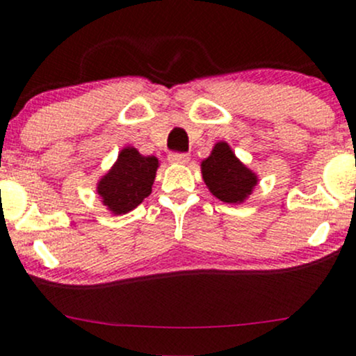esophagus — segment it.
Returning <instances> with one entry per match:
<instances>
[{
    "label": "esophagus",
    "instance_id": "obj_1",
    "mask_svg": "<svg viewBox=\"0 0 356 356\" xmlns=\"http://www.w3.org/2000/svg\"><path fill=\"white\" fill-rule=\"evenodd\" d=\"M169 162L170 163H187L189 162V155L187 154H170Z\"/></svg>",
    "mask_w": 356,
    "mask_h": 356
}]
</instances>
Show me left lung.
I'll return each mask as SVG.
<instances>
[{"label":"left lung","mask_w":356,"mask_h":356,"mask_svg":"<svg viewBox=\"0 0 356 356\" xmlns=\"http://www.w3.org/2000/svg\"><path fill=\"white\" fill-rule=\"evenodd\" d=\"M201 174L209 193L228 204L245 202L259 184V175L236 157L226 142H218L209 157L202 160Z\"/></svg>","instance_id":"1"}]
</instances>
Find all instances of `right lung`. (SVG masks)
<instances>
[{
    "label": "right lung",
    "mask_w": 356,
    "mask_h": 356,
    "mask_svg": "<svg viewBox=\"0 0 356 356\" xmlns=\"http://www.w3.org/2000/svg\"><path fill=\"white\" fill-rule=\"evenodd\" d=\"M159 165V159L154 155H142L135 147H124L111 169L96 184L103 206L115 216L135 209L150 196Z\"/></svg>",
    "instance_id": "right-lung-1"
}]
</instances>
